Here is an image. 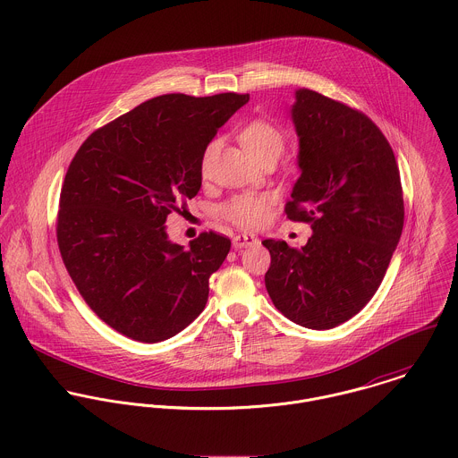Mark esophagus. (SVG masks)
<instances>
[{"instance_id":"esophagus-1","label":"esophagus","mask_w":458,"mask_h":458,"mask_svg":"<svg viewBox=\"0 0 458 458\" xmlns=\"http://www.w3.org/2000/svg\"><path fill=\"white\" fill-rule=\"evenodd\" d=\"M259 243V238L256 234H249V233H243V234H236L234 240H233V245L234 249H245V247H252Z\"/></svg>"}]
</instances>
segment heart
I'll list each match as a JSON object with an SVG mask.
<instances>
[{"label": "heart", "mask_w": 458, "mask_h": 458, "mask_svg": "<svg viewBox=\"0 0 458 458\" xmlns=\"http://www.w3.org/2000/svg\"><path fill=\"white\" fill-rule=\"evenodd\" d=\"M240 142L243 149L252 157V158H264V157H273L276 158L285 144L284 131H280L276 125H273L267 120H252L247 125L242 127L240 131ZM215 142H211L206 151H204V164L209 160ZM271 204V197L262 192H243L238 196L231 197L227 202L220 206V215L240 225V227H258L264 222L267 216V209Z\"/></svg>", "instance_id": "obj_1"}]
</instances>
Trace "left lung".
<instances>
[{
	"instance_id": "8db88e82",
	"label": "left lung",
	"mask_w": 458,
	"mask_h": 458,
	"mask_svg": "<svg viewBox=\"0 0 458 458\" xmlns=\"http://www.w3.org/2000/svg\"><path fill=\"white\" fill-rule=\"evenodd\" d=\"M291 118L301 171L287 218L309 222L300 250L264 240L273 305L293 323L329 329L356 316L379 289L403 227L392 146L363 113L301 88Z\"/></svg>"
}]
</instances>
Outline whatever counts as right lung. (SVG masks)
Instances as JSON below:
<instances>
[{
  "instance_id": "1",
  "label": "right lung",
  "mask_w": 458,
  "mask_h": 458,
  "mask_svg": "<svg viewBox=\"0 0 458 458\" xmlns=\"http://www.w3.org/2000/svg\"><path fill=\"white\" fill-rule=\"evenodd\" d=\"M249 98L155 97L93 131L70 162L58 247L84 301L125 336L162 342L204 310L231 240L209 231L183 249L165 220L197 196L208 144Z\"/></svg>"
}]
</instances>
